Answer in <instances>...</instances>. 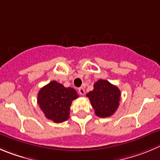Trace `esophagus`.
<instances>
[{
  "mask_svg": "<svg viewBox=\"0 0 160 160\" xmlns=\"http://www.w3.org/2000/svg\"><path fill=\"white\" fill-rule=\"evenodd\" d=\"M78 92H79V94H80V95H83L85 93V91H84V88H80L78 89Z\"/></svg>",
  "mask_w": 160,
  "mask_h": 160,
  "instance_id": "1",
  "label": "esophagus"
}]
</instances>
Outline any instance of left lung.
I'll return each instance as SVG.
<instances>
[{"label":"left lung","mask_w":160,"mask_h":160,"mask_svg":"<svg viewBox=\"0 0 160 160\" xmlns=\"http://www.w3.org/2000/svg\"><path fill=\"white\" fill-rule=\"evenodd\" d=\"M95 113L99 118H107L114 114L119 106L121 92L106 80H98L94 89L87 94Z\"/></svg>","instance_id":"left-lung-1"}]
</instances>
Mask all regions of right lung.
Instances as JSON below:
<instances>
[{
  "label": "right lung",
  "instance_id": "add662e5",
  "mask_svg": "<svg viewBox=\"0 0 160 160\" xmlns=\"http://www.w3.org/2000/svg\"><path fill=\"white\" fill-rule=\"evenodd\" d=\"M77 98L75 89L65 88L53 80L40 89L37 101L46 118L61 123L69 118L72 102Z\"/></svg>",
  "mask_w": 160,
  "mask_h": 160
}]
</instances>
